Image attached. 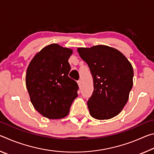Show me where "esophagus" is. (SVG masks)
<instances>
[{
    "mask_svg": "<svg viewBox=\"0 0 154 154\" xmlns=\"http://www.w3.org/2000/svg\"><path fill=\"white\" fill-rule=\"evenodd\" d=\"M77 83H78V85H79V87H81V85H82V81L81 80H79L77 82Z\"/></svg>",
    "mask_w": 154,
    "mask_h": 154,
    "instance_id": "esophagus-1",
    "label": "esophagus"
}]
</instances>
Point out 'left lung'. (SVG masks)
Segmentation results:
<instances>
[{
  "label": "left lung",
  "instance_id": "obj_1",
  "mask_svg": "<svg viewBox=\"0 0 154 154\" xmlns=\"http://www.w3.org/2000/svg\"><path fill=\"white\" fill-rule=\"evenodd\" d=\"M77 51L92 75L94 92L88 100L91 116L109 119L118 116L126 105L133 85V68L123 54L99 45L79 48Z\"/></svg>",
  "mask_w": 154,
  "mask_h": 154
}]
</instances>
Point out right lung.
<instances>
[{"mask_svg": "<svg viewBox=\"0 0 154 154\" xmlns=\"http://www.w3.org/2000/svg\"><path fill=\"white\" fill-rule=\"evenodd\" d=\"M72 53V49L53 43L36 54L28 65L26 85L30 101L48 119L66 117L77 96V83L69 77Z\"/></svg>", "mask_w": 154, "mask_h": 154, "instance_id": "right-lung-1", "label": "right lung"}]
</instances>
